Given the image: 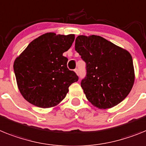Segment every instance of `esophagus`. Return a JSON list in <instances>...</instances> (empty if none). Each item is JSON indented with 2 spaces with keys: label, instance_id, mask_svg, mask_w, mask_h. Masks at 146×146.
Segmentation results:
<instances>
[{
  "label": "esophagus",
  "instance_id": "obj_1",
  "mask_svg": "<svg viewBox=\"0 0 146 146\" xmlns=\"http://www.w3.org/2000/svg\"><path fill=\"white\" fill-rule=\"evenodd\" d=\"M74 72H75V73H76L77 75L78 74V70L77 69V68H76V69H75V70H74Z\"/></svg>",
  "mask_w": 146,
  "mask_h": 146
}]
</instances>
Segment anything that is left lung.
<instances>
[{
	"label": "left lung",
	"mask_w": 146,
	"mask_h": 146,
	"mask_svg": "<svg viewBox=\"0 0 146 146\" xmlns=\"http://www.w3.org/2000/svg\"><path fill=\"white\" fill-rule=\"evenodd\" d=\"M75 49L87 64V76L81 86L93 106L106 110L126 98L135 78L127 50L97 35L78 36Z\"/></svg>",
	"instance_id": "left-lung-1"
}]
</instances>
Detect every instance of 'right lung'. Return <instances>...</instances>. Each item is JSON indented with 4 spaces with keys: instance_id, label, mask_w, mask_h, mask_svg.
<instances>
[{
    "instance_id": "right-lung-1",
    "label": "right lung",
    "mask_w": 146,
    "mask_h": 146,
    "mask_svg": "<svg viewBox=\"0 0 146 146\" xmlns=\"http://www.w3.org/2000/svg\"><path fill=\"white\" fill-rule=\"evenodd\" d=\"M74 35L45 33L29 43L14 62L17 87L23 97L40 108L57 106L69 87L78 80L67 67L63 53L71 47Z\"/></svg>"
}]
</instances>
